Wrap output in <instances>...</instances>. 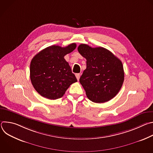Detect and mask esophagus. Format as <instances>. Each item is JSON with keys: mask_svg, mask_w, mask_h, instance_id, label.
Masks as SVG:
<instances>
[{"mask_svg": "<svg viewBox=\"0 0 153 153\" xmlns=\"http://www.w3.org/2000/svg\"><path fill=\"white\" fill-rule=\"evenodd\" d=\"M80 74H79V73L76 74V78H77V80H79V79H80Z\"/></svg>", "mask_w": 153, "mask_h": 153, "instance_id": "34e87169", "label": "esophagus"}]
</instances>
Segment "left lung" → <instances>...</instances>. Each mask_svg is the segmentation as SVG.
<instances>
[{
  "label": "left lung",
  "mask_w": 153,
  "mask_h": 153,
  "mask_svg": "<svg viewBox=\"0 0 153 153\" xmlns=\"http://www.w3.org/2000/svg\"><path fill=\"white\" fill-rule=\"evenodd\" d=\"M79 53L86 60V68L79 82L86 95L95 103H104L114 97L124 80L121 60L103 47L92 48L80 44Z\"/></svg>",
  "instance_id": "8db88e82"
}]
</instances>
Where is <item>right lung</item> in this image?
I'll list each match as a JSON object with an SVG mask.
<instances>
[{"instance_id": "1", "label": "right lung", "mask_w": 153, "mask_h": 153, "mask_svg": "<svg viewBox=\"0 0 153 153\" xmlns=\"http://www.w3.org/2000/svg\"><path fill=\"white\" fill-rule=\"evenodd\" d=\"M76 48L75 43L66 47L53 45L43 49L31 60L30 79L37 92L43 97H62L69 86L77 81L64 56Z\"/></svg>"}]
</instances>
